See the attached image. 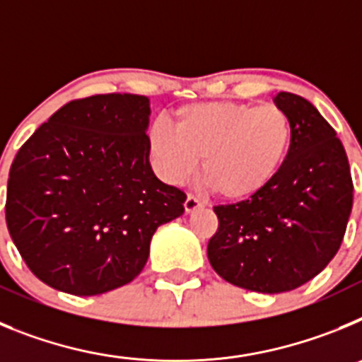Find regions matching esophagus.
Returning <instances> with one entry per match:
<instances>
[{
	"mask_svg": "<svg viewBox=\"0 0 362 362\" xmlns=\"http://www.w3.org/2000/svg\"><path fill=\"white\" fill-rule=\"evenodd\" d=\"M203 206H204V204L194 196H188L187 201H185V212H187V214L194 212V210H197V209H203Z\"/></svg>",
	"mask_w": 362,
	"mask_h": 362,
	"instance_id": "34e87169",
	"label": "esophagus"
}]
</instances>
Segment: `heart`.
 <instances>
[{
  "label": "heart",
  "instance_id": "1",
  "mask_svg": "<svg viewBox=\"0 0 362 362\" xmlns=\"http://www.w3.org/2000/svg\"><path fill=\"white\" fill-rule=\"evenodd\" d=\"M292 143V121L279 105L203 101L185 105L174 130L156 123L148 145L156 170L168 183L190 177L203 159L201 177L226 201H245L281 170Z\"/></svg>",
  "mask_w": 362,
  "mask_h": 362
}]
</instances>
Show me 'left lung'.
I'll return each instance as SVG.
<instances>
[{
	"label": "left lung",
	"mask_w": 362,
	"mask_h": 362,
	"mask_svg": "<svg viewBox=\"0 0 362 362\" xmlns=\"http://www.w3.org/2000/svg\"><path fill=\"white\" fill-rule=\"evenodd\" d=\"M274 103L292 121L288 156L259 194L214 206L219 228L206 248L223 279L261 293L290 292L325 270L354 203L346 152L328 121L290 92H279Z\"/></svg>",
	"instance_id": "1"
}]
</instances>
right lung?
Wrapping results in <instances>:
<instances>
[{"instance_id":"obj_1","label":"right lung","mask_w":362,"mask_h":362,"mask_svg":"<svg viewBox=\"0 0 362 362\" xmlns=\"http://www.w3.org/2000/svg\"><path fill=\"white\" fill-rule=\"evenodd\" d=\"M150 99L99 94L70 101L16 153L5 216L37 279L99 296L136 279L158 226L183 216L185 192L150 166Z\"/></svg>"}]
</instances>
